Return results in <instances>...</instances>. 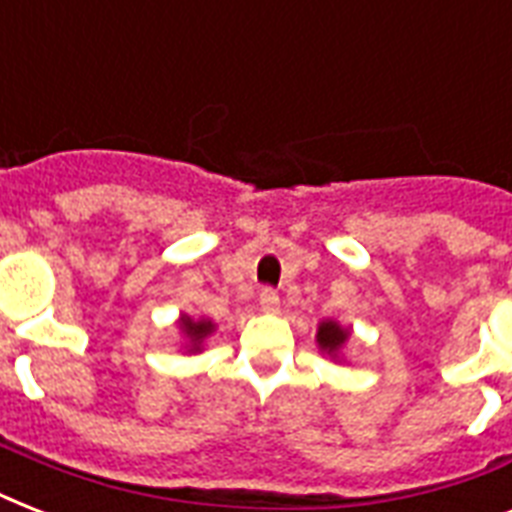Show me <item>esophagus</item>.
Here are the masks:
<instances>
[{"mask_svg": "<svg viewBox=\"0 0 512 512\" xmlns=\"http://www.w3.org/2000/svg\"><path fill=\"white\" fill-rule=\"evenodd\" d=\"M260 308H263V313H279V295L273 289H263L260 292Z\"/></svg>", "mask_w": 512, "mask_h": 512, "instance_id": "obj_1", "label": "esophagus"}]
</instances>
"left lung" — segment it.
I'll return each mask as SVG.
<instances>
[{"label":"left lung","instance_id":"8db88e82","mask_svg":"<svg viewBox=\"0 0 512 512\" xmlns=\"http://www.w3.org/2000/svg\"><path fill=\"white\" fill-rule=\"evenodd\" d=\"M350 340V329L342 327L340 321L335 319H327L321 321L319 329H316V345L324 356L335 358L340 361L342 358V350H345V342Z\"/></svg>","mask_w":512,"mask_h":512}]
</instances>
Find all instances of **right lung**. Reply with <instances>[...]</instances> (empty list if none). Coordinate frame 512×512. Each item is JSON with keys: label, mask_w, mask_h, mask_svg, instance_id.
Returning <instances> with one entry per match:
<instances>
[{"label": "right lung", "mask_w": 512, "mask_h": 512, "mask_svg": "<svg viewBox=\"0 0 512 512\" xmlns=\"http://www.w3.org/2000/svg\"><path fill=\"white\" fill-rule=\"evenodd\" d=\"M177 329H180V335H183V350L185 353H201L204 350V340H207L212 332H215V324L209 319H191L188 313H180V319H177Z\"/></svg>", "instance_id": "add662e5"}]
</instances>
